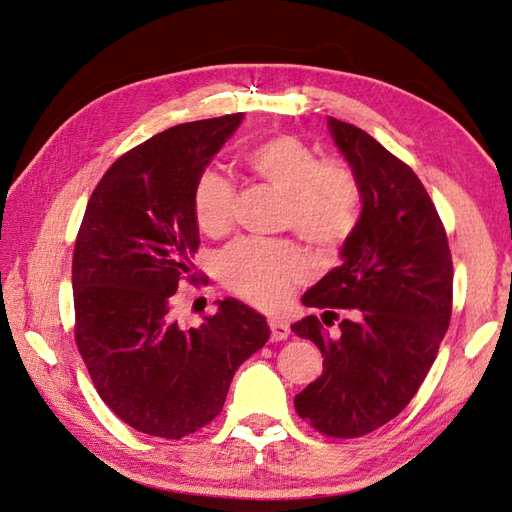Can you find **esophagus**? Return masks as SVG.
I'll list each match as a JSON object with an SVG mask.
<instances>
[{
	"instance_id": "34e87169",
	"label": "esophagus",
	"mask_w": 512,
	"mask_h": 512,
	"mask_svg": "<svg viewBox=\"0 0 512 512\" xmlns=\"http://www.w3.org/2000/svg\"><path fill=\"white\" fill-rule=\"evenodd\" d=\"M269 328H271V339L273 341H284L286 336L291 334V330H289V323L286 321H282V319H269Z\"/></svg>"
}]
</instances>
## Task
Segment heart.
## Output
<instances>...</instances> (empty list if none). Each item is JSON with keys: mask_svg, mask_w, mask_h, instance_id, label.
Here are the masks:
<instances>
[{"mask_svg": "<svg viewBox=\"0 0 512 512\" xmlns=\"http://www.w3.org/2000/svg\"><path fill=\"white\" fill-rule=\"evenodd\" d=\"M243 165L254 178L284 195L282 226L319 252H332L350 239L360 217V184L339 160H319L317 152L293 134H276L252 145ZM193 210L208 236L228 232L234 221V189L226 178L206 171L197 180ZM219 278L247 302L273 308L310 273L302 249L289 241L245 239L219 258Z\"/></svg>", "mask_w": 512, "mask_h": 512, "instance_id": "1", "label": "heart"}]
</instances>
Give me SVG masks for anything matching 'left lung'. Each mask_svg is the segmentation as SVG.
<instances>
[{"label": "left lung", "mask_w": 512, "mask_h": 512, "mask_svg": "<svg viewBox=\"0 0 512 512\" xmlns=\"http://www.w3.org/2000/svg\"><path fill=\"white\" fill-rule=\"evenodd\" d=\"M328 130L360 184L363 210L341 265L304 293L315 315L291 330L323 356L321 376L295 395L319 432L354 439L389 423L413 400L450 326L452 254L439 213L415 171L373 136L328 117Z\"/></svg>", "instance_id": "1"}]
</instances>
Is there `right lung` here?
I'll list each match as a JSON object with an SVG mask.
<instances>
[{
	"label": "right lung",
	"instance_id": "add662e5",
	"mask_svg": "<svg viewBox=\"0 0 512 512\" xmlns=\"http://www.w3.org/2000/svg\"><path fill=\"white\" fill-rule=\"evenodd\" d=\"M243 112L180 123L123 154L93 191L73 249L76 343L99 397L128 426L182 439L213 421L267 319L226 297L184 328L173 295L191 278L197 180Z\"/></svg>",
	"mask_w": 512,
	"mask_h": 512
}]
</instances>
